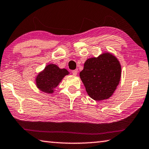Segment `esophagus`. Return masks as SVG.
<instances>
[{
	"label": "esophagus",
	"mask_w": 149,
	"mask_h": 149,
	"mask_svg": "<svg viewBox=\"0 0 149 149\" xmlns=\"http://www.w3.org/2000/svg\"><path fill=\"white\" fill-rule=\"evenodd\" d=\"M72 74H73V75H76L77 74V72H78V71H77V69H75V70H72Z\"/></svg>",
	"instance_id": "1"
}]
</instances>
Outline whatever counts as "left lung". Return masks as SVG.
Here are the masks:
<instances>
[{"label":"left lung","mask_w":149,"mask_h":149,"mask_svg":"<svg viewBox=\"0 0 149 149\" xmlns=\"http://www.w3.org/2000/svg\"><path fill=\"white\" fill-rule=\"evenodd\" d=\"M121 72L117 59L106 53L87 60L79 75L89 97L101 101L112 95L119 85Z\"/></svg>","instance_id":"obj_1"}]
</instances>
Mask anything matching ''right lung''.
I'll return each mask as SVG.
<instances>
[{"label":"right lung","mask_w":149,"mask_h":149,"mask_svg":"<svg viewBox=\"0 0 149 149\" xmlns=\"http://www.w3.org/2000/svg\"><path fill=\"white\" fill-rule=\"evenodd\" d=\"M68 72L65 69H60L56 65H47L44 70L38 75L36 78L37 87L41 91L51 93Z\"/></svg>","instance_id":"1"}]
</instances>
